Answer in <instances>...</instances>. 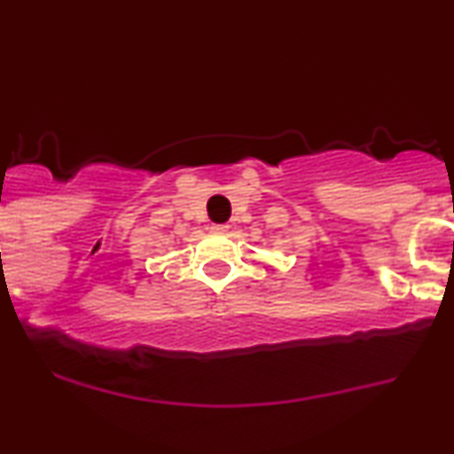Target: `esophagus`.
<instances>
[{"instance_id":"1","label":"esophagus","mask_w":454,"mask_h":454,"mask_svg":"<svg viewBox=\"0 0 454 454\" xmlns=\"http://www.w3.org/2000/svg\"><path fill=\"white\" fill-rule=\"evenodd\" d=\"M228 228H231V226H228V223H215V226H213V232H228Z\"/></svg>"}]
</instances>
